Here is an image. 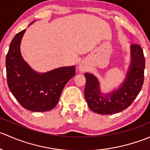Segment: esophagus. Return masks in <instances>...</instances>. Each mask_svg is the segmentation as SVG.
<instances>
[{"label":"esophagus","mask_w":150,"mask_h":150,"mask_svg":"<svg viewBox=\"0 0 150 150\" xmlns=\"http://www.w3.org/2000/svg\"><path fill=\"white\" fill-rule=\"evenodd\" d=\"M78 69H79V70L81 71V72H86V71L88 69V67L84 62H81L79 64Z\"/></svg>","instance_id":"1"}]
</instances>
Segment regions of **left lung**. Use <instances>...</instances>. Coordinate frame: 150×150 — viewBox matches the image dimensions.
I'll list each match as a JSON object with an SVG mask.
<instances>
[{
    "label": "left lung",
    "instance_id": "left-lung-1",
    "mask_svg": "<svg viewBox=\"0 0 150 150\" xmlns=\"http://www.w3.org/2000/svg\"><path fill=\"white\" fill-rule=\"evenodd\" d=\"M130 52V64L123 81L109 92L101 90L99 79L93 73H85V99L95 113L112 115L123 111L139 93L144 83L145 59L139 45H131Z\"/></svg>",
    "mask_w": 150,
    "mask_h": 150
}]
</instances>
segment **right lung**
<instances>
[{
    "label": "right lung",
    "instance_id": "1",
    "mask_svg": "<svg viewBox=\"0 0 150 150\" xmlns=\"http://www.w3.org/2000/svg\"><path fill=\"white\" fill-rule=\"evenodd\" d=\"M25 31L22 30L14 36L6 58L8 88L26 110L49 111L56 107L64 87L75 76V67H62L46 72L33 69L21 54V42Z\"/></svg>",
    "mask_w": 150,
    "mask_h": 150
}]
</instances>
